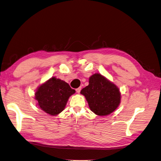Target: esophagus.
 <instances>
[{"instance_id":"esophagus-1","label":"esophagus","mask_w":161,"mask_h":161,"mask_svg":"<svg viewBox=\"0 0 161 161\" xmlns=\"http://www.w3.org/2000/svg\"><path fill=\"white\" fill-rule=\"evenodd\" d=\"M80 90H81V87H79V88H77V89H76V93H80Z\"/></svg>"}]
</instances>
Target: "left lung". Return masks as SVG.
<instances>
[{
	"mask_svg": "<svg viewBox=\"0 0 161 161\" xmlns=\"http://www.w3.org/2000/svg\"><path fill=\"white\" fill-rule=\"evenodd\" d=\"M90 110L98 116H107L120 105L121 95L115 84L101 74L95 73L89 79V85L80 91Z\"/></svg>",
	"mask_w": 161,
	"mask_h": 161,
	"instance_id": "1",
	"label": "left lung"
}]
</instances>
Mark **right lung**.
I'll return each mask as SVG.
<instances>
[{"label":"right lung","mask_w":161,"mask_h":161,"mask_svg":"<svg viewBox=\"0 0 161 161\" xmlns=\"http://www.w3.org/2000/svg\"><path fill=\"white\" fill-rule=\"evenodd\" d=\"M75 92L67 82L53 76L38 86L34 96L40 109L56 116L65 109L69 97Z\"/></svg>","instance_id":"obj_1"}]
</instances>
